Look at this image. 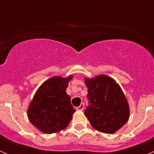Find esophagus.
<instances>
[{
	"label": "esophagus",
	"instance_id": "1",
	"mask_svg": "<svg viewBox=\"0 0 154 154\" xmlns=\"http://www.w3.org/2000/svg\"><path fill=\"white\" fill-rule=\"evenodd\" d=\"M83 108H84V104L82 103L80 106L77 107V109L79 110V111H82V110H83Z\"/></svg>",
	"mask_w": 154,
	"mask_h": 154
}]
</instances>
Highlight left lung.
I'll return each instance as SVG.
<instances>
[{
    "label": "left lung",
    "mask_w": 154,
    "mask_h": 154,
    "mask_svg": "<svg viewBox=\"0 0 154 154\" xmlns=\"http://www.w3.org/2000/svg\"><path fill=\"white\" fill-rule=\"evenodd\" d=\"M88 106L84 114L95 130L112 134L123 127L130 116L127 100L119 85L106 75L85 78Z\"/></svg>",
    "instance_id": "1"
}]
</instances>
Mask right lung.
<instances>
[{
  "mask_svg": "<svg viewBox=\"0 0 154 154\" xmlns=\"http://www.w3.org/2000/svg\"><path fill=\"white\" fill-rule=\"evenodd\" d=\"M72 76L67 78L54 77L42 84L34 95L27 110L32 125L47 134L57 133L66 128L75 112L71 97L66 93Z\"/></svg>",
  "mask_w": 154,
  "mask_h": 154,
  "instance_id": "obj_1",
  "label": "right lung"
}]
</instances>
